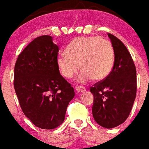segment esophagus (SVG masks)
I'll list each match as a JSON object with an SVG mask.
<instances>
[{
	"label": "esophagus",
	"mask_w": 149,
	"mask_h": 149,
	"mask_svg": "<svg viewBox=\"0 0 149 149\" xmlns=\"http://www.w3.org/2000/svg\"><path fill=\"white\" fill-rule=\"evenodd\" d=\"M76 91H77V92H80V93H81V92L85 91L86 88H84V87H81V86H78V87H77V88H76Z\"/></svg>",
	"instance_id": "1"
}]
</instances>
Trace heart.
<instances>
[{"instance_id":"obj_1","label":"heart","mask_w":149,"mask_h":149,"mask_svg":"<svg viewBox=\"0 0 149 149\" xmlns=\"http://www.w3.org/2000/svg\"><path fill=\"white\" fill-rule=\"evenodd\" d=\"M114 63V51L110 41L101 37L89 36L74 38L66 47L65 54H59L57 65L67 79L73 77L80 69L77 82L102 80L108 77Z\"/></svg>"}]
</instances>
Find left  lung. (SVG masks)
I'll return each mask as SVG.
<instances>
[{
    "label": "left lung",
    "mask_w": 149,
    "mask_h": 149,
    "mask_svg": "<svg viewBox=\"0 0 149 149\" xmlns=\"http://www.w3.org/2000/svg\"><path fill=\"white\" fill-rule=\"evenodd\" d=\"M114 51V63L105 80L90 91L94 95L92 114L104 128L121 125L130 115L136 93V71L130 54L122 41L108 34Z\"/></svg>",
    "instance_id": "left-lung-1"
}]
</instances>
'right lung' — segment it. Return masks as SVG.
Masks as SVG:
<instances>
[{
  "label": "right lung",
  "mask_w": 149,
  "mask_h": 149,
  "mask_svg": "<svg viewBox=\"0 0 149 149\" xmlns=\"http://www.w3.org/2000/svg\"><path fill=\"white\" fill-rule=\"evenodd\" d=\"M58 45L49 35L35 38L19 55L14 69V88L25 116L37 127L53 130L65 120L75 95L57 65Z\"/></svg>",
  "instance_id": "right-lung-1"
}]
</instances>
